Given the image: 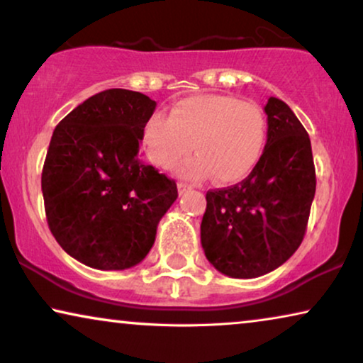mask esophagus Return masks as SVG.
I'll return each mask as SVG.
<instances>
[{
    "label": "esophagus",
    "mask_w": 363,
    "mask_h": 363,
    "mask_svg": "<svg viewBox=\"0 0 363 363\" xmlns=\"http://www.w3.org/2000/svg\"><path fill=\"white\" fill-rule=\"evenodd\" d=\"M190 188H191V185H188V183H183V182L178 183V193H180V195H183V193L190 190Z\"/></svg>",
    "instance_id": "34e87169"
}]
</instances>
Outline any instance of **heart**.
I'll return each instance as SVG.
<instances>
[{"instance_id": "1", "label": "heart", "mask_w": 363, "mask_h": 363, "mask_svg": "<svg viewBox=\"0 0 363 363\" xmlns=\"http://www.w3.org/2000/svg\"><path fill=\"white\" fill-rule=\"evenodd\" d=\"M267 121L259 106L220 94L180 99L170 113L157 112L142 127V147L148 160L162 170L178 168L185 180L213 175L220 183H235L251 173L264 152Z\"/></svg>"}]
</instances>
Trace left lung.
<instances>
[{"mask_svg": "<svg viewBox=\"0 0 363 363\" xmlns=\"http://www.w3.org/2000/svg\"><path fill=\"white\" fill-rule=\"evenodd\" d=\"M264 152L245 180L206 193L201 246L230 277H259L289 259L304 240L315 195L311 138L291 107L269 97Z\"/></svg>", "mask_w": 363, "mask_h": 363, "instance_id": "1", "label": "left lung"}]
</instances>
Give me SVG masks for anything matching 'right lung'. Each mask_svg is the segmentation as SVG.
<instances>
[{
    "instance_id": "add662e5",
    "label": "right lung",
    "mask_w": 363,
    "mask_h": 363,
    "mask_svg": "<svg viewBox=\"0 0 363 363\" xmlns=\"http://www.w3.org/2000/svg\"><path fill=\"white\" fill-rule=\"evenodd\" d=\"M155 106L145 94L108 89L54 128L41 177L48 225L59 246L89 267L138 264L177 200L175 180L138 158Z\"/></svg>"
}]
</instances>
